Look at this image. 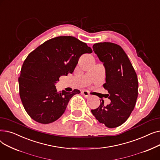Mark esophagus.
Returning a JSON list of instances; mask_svg holds the SVG:
<instances>
[{"label": "esophagus", "mask_w": 160, "mask_h": 160, "mask_svg": "<svg viewBox=\"0 0 160 160\" xmlns=\"http://www.w3.org/2000/svg\"><path fill=\"white\" fill-rule=\"evenodd\" d=\"M82 94L85 97H86V98H88V97H90V94H89V92L88 91H86V90H85V91H82Z\"/></svg>", "instance_id": "obj_1"}]
</instances>
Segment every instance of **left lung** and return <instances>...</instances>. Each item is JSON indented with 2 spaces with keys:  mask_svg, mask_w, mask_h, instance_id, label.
Segmentation results:
<instances>
[{
  "mask_svg": "<svg viewBox=\"0 0 160 160\" xmlns=\"http://www.w3.org/2000/svg\"><path fill=\"white\" fill-rule=\"evenodd\" d=\"M93 48L105 67L103 87L111 102L104 106L102 102L91 112L99 122L108 128H116L128 119L135 107L138 95L137 74L121 46L103 42L94 44Z\"/></svg>",
  "mask_w": 160,
  "mask_h": 160,
  "instance_id": "obj_1",
  "label": "left lung"
}]
</instances>
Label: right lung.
Returning <instances> with one entry per match:
<instances>
[{
  "label": "right lung",
  "mask_w": 160,
  "mask_h": 160,
  "mask_svg": "<svg viewBox=\"0 0 160 160\" xmlns=\"http://www.w3.org/2000/svg\"><path fill=\"white\" fill-rule=\"evenodd\" d=\"M93 52L86 43L72 36L50 39L30 52L19 77V95L32 119L51 123L63 114L70 99L80 91L58 92L55 83L61 76L72 74L80 57Z\"/></svg>",
  "instance_id": "1"
}]
</instances>
